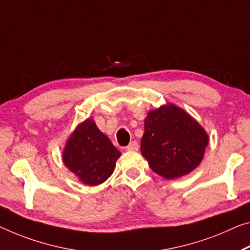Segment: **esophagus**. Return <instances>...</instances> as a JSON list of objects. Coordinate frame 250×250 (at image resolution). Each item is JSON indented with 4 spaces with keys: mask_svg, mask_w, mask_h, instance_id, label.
I'll use <instances>...</instances> for the list:
<instances>
[{
    "mask_svg": "<svg viewBox=\"0 0 250 250\" xmlns=\"http://www.w3.org/2000/svg\"><path fill=\"white\" fill-rule=\"evenodd\" d=\"M126 149H127V151H137V149H138L137 142L136 141L130 142V143L127 145V146H126Z\"/></svg>",
    "mask_w": 250,
    "mask_h": 250,
    "instance_id": "esophagus-1",
    "label": "esophagus"
}]
</instances>
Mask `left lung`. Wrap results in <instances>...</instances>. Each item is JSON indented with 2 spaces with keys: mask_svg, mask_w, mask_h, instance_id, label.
I'll return each instance as SVG.
<instances>
[{
  "mask_svg": "<svg viewBox=\"0 0 250 250\" xmlns=\"http://www.w3.org/2000/svg\"><path fill=\"white\" fill-rule=\"evenodd\" d=\"M144 129L141 152L155 173L172 180L189 174L201 163L208 135L183 109L170 104L151 110Z\"/></svg>",
  "mask_w": 250,
  "mask_h": 250,
  "instance_id": "1",
  "label": "left lung"
}]
</instances>
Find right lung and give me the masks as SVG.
<instances>
[{
  "label": "right lung",
  "instance_id": "1",
  "mask_svg": "<svg viewBox=\"0 0 250 250\" xmlns=\"http://www.w3.org/2000/svg\"><path fill=\"white\" fill-rule=\"evenodd\" d=\"M120 156L121 152L97 128L94 121L87 120L68 140L63 163L83 183L98 186L112 175Z\"/></svg>",
  "mask_w": 250,
  "mask_h": 250
}]
</instances>
